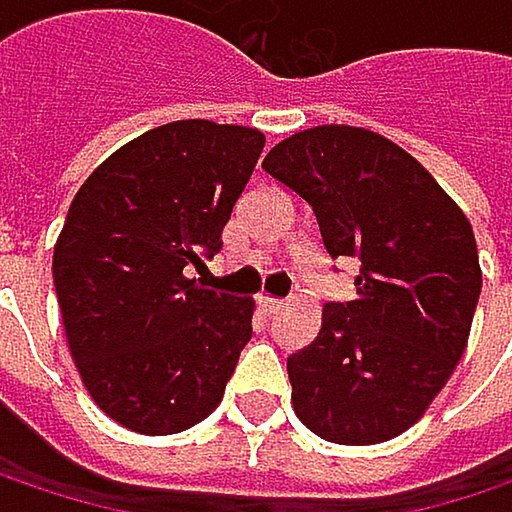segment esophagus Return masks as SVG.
Instances as JSON below:
<instances>
[{"mask_svg":"<svg viewBox=\"0 0 512 512\" xmlns=\"http://www.w3.org/2000/svg\"><path fill=\"white\" fill-rule=\"evenodd\" d=\"M260 308H263L266 314H278V311L284 308V302H281V299H269V296H260Z\"/></svg>","mask_w":512,"mask_h":512,"instance_id":"1","label":"esophagus"}]
</instances>
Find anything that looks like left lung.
Instances as JSON below:
<instances>
[{
	"instance_id": "1",
	"label": "left lung",
	"mask_w": 512,
	"mask_h": 512,
	"mask_svg": "<svg viewBox=\"0 0 512 512\" xmlns=\"http://www.w3.org/2000/svg\"><path fill=\"white\" fill-rule=\"evenodd\" d=\"M263 171L311 204L329 257L358 260L356 296L326 302L317 338L287 358L293 409L326 442H388L468 344L483 284L474 231L415 156L361 127L302 130Z\"/></svg>"
}]
</instances>
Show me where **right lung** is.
<instances>
[{
	"label": "right lung",
	"instance_id": "right-lung-1",
	"mask_svg": "<svg viewBox=\"0 0 512 512\" xmlns=\"http://www.w3.org/2000/svg\"><path fill=\"white\" fill-rule=\"evenodd\" d=\"M263 133L174 121L118 148L79 186L52 255L76 370L121 427L171 436L204 421L252 338V299L186 278L222 249Z\"/></svg>",
	"mask_w": 512,
	"mask_h": 512
}]
</instances>
